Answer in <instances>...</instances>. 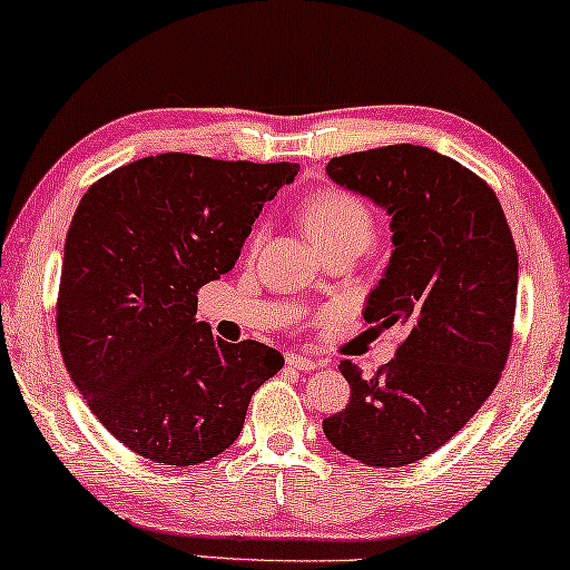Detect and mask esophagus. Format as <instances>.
I'll use <instances>...</instances> for the list:
<instances>
[{"instance_id":"obj_1","label":"esophagus","mask_w":570,"mask_h":570,"mask_svg":"<svg viewBox=\"0 0 570 570\" xmlns=\"http://www.w3.org/2000/svg\"><path fill=\"white\" fill-rule=\"evenodd\" d=\"M285 363L291 365V368H295V371H316L318 363L316 357H311V355H298V353H287V357H285Z\"/></svg>"}]
</instances>
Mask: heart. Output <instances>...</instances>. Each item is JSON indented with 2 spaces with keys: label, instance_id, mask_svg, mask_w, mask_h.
Returning a JSON list of instances; mask_svg holds the SVG:
<instances>
[{
  "label": "heart",
  "instance_id": "heart-1",
  "mask_svg": "<svg viewBox=\"0 0 570 570\" xmlns=\"http://www.w3.org/2000/svg\"><path fill=\"white\" fill-rule=\"evenodd\" d=\"M301 220L322 252L350 244L365 248L373 238V215L368 205L345 189H318L303 199ZM262 233L254 230L248 246H259Z\"/></svg>",
  "mask_w": 570,
  "mask_h": 570
}]
</instances>
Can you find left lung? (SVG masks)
Wrapping results in <instances>:
<instances>
[{
    "label": "left lung",
    "instance_id": "1",
    "mask_svg": "<svg viewBox=\"0 0 570 570\" xmlns=\"http://www.w3.org/2000/svg\"><path fill=\"white\" fill-rule=\"evenodd\" d=\"M326 174L392 217V259L363 318L404 337L371 379L340 363L350 402L324 420V435L361 464L404 466L441 449L493 394L511 350L517 246L495 191L431 147L340 155Z\"/></svg>",
    "mask_w": 570,
    "mask_h": 570
}]
</instances>
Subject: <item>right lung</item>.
Wrapping results in <instances>:
<instances>
[{
	"instance_id": "add662e5",
	"label": "right lung",
	"mask_w": 570,
	"mask_h": 570,
	"mask_svg": "<svg viewBox=\"0 0 570 570\" xmlns=\"http://www.w3.org/2000/svg\"><path fill=\"white\" fill-rule=\"evenodd\" d=\"M295 163L163 153L98 178L65 240L57 334L77 392L108 433L158 464L230 446L252 394L283 368L256 340H215L197 293L240 256Z\"/></svg>"
}]
</instances>
